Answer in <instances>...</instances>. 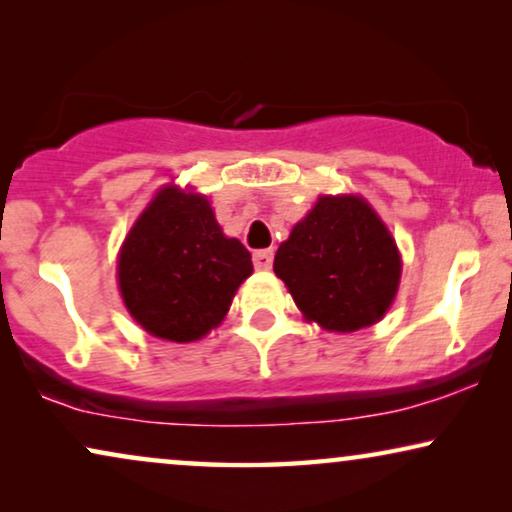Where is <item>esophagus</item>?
<instances>
[{"label":"esophagus","instance_id":"esophagus-1","mask_svg":"<svg viewBox=\"0 0 512 512\" xmlns=\"http://www.w3.org/2000/svg\"><path fill=\"white\" fill-rule=\"evenodd\" d=\"M272 258H275V251L272 249H258L254 251V268L256 270H270Z\"/></svg>","mask_w":512,"mask_h":512}]
</instances>
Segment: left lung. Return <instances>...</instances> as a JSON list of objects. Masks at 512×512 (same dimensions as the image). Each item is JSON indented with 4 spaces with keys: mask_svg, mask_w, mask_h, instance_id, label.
Returning a JSON list of instances; mask_svg holds the SVG:
<instances>
[{
    "mask_svg": "<svg viewBox=\"0 0 512 512\" xmlns=\"http://www.w3.org/2000/svg\"><path fill=\"white\" fill-rule=\"evenodd\" d=\"M272 268L305 319L333 333L380 321L401 282L394 237L359 195H321L279 244Z\"/></svg>",
    "mask_w": 512,
    "mask_h": 512,
    "instance_id": "left-lung-1",
    "label": "left lung"
}]
</instances>
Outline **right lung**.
Wrapping results in <instances>:
<instances>
[{
    "instance_id": "add662e5",
    "label": "right lung",
    "mask_w": 512,
    "mask_h": 512,
    "mask_svg": "<svg viewBox=\"0 0 512 512\" xmlns=\"http://www.w3.org/2000/svg\"><path fill=\"white\" fill-rule=\"evenodd\" d=\"M251 272V254L223 235L205 195L177 186L158 191L118 256V286L132 319L172 342L219 326Z\"/></svg>"
}]
</instances>
